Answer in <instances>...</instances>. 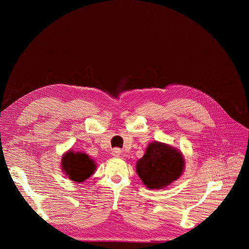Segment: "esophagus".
<instances>
[{
	"instance_id": "esophagus-1",
	"label": "esophagus",
	"mask_w": 249,
	"mask_h": 249,
	"mask_svg": "<svg viewBox=\"0 0 249 249\" xmlns=\"http://www.w3.org/2000/svg\"><path fill=\"white\" fill-rule=\"evenodd\" d=\"M122 153H123V150L120 149V148H118V147H114L112 149V156H114V157H119L120 155H122Z\"/></svg>"
}]
</instances>
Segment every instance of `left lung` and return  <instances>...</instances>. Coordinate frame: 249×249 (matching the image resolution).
Returning <instances> with one entry per match:
<instances>
[{"instance_id":"1","label":"left lung","mask_w":249,"mask_h":249,"mask_svg":"<svg viewBox=\"0 0 249 249\" xmlns=\"http://www.w3.org/2000/svg\"><path fill=\"white\" fill-rule=\"evenodd\" d=\"M184 158L178 150L160 142L149 143L137 162L139 178L149 189H161L178 179L184 169Z\"/></svg>"}]
</instances>
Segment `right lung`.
Returning a JSON list of instances; mask_svg holds the SVG:
<instances>
[{
    "label": "right lung",
    "mask_w": 249,
    "mask_h": 249,
    "mask_svg": "<svg viewBox=\"0 0 249 249\" xmlns=\"http://www.w3.org/2000/svg\"><path fill=\"white\" fill-rule=\"evenodd\" d=\"M62 169L71 180L77 183L84 182L93 175L95 163L84 153H66L62 158Z\"/></svg>",
    "instance_id": "add662e5"
}]
</instances>
